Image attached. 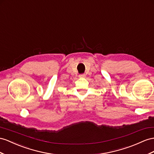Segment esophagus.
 Returning a JSON list of instances; mask_svg holds the SVG:
<instances>
[{
    "mask_svg": "<svg viewBox=\"0 0 154 154\" xmlns=\"http://www.w3.org/2000/svg\"><path fill=\"white\" fill-rule=\"evenodd\" d=\"M86 77V75L85 74H83V73H82V74H80L79 75V77Z\"/></svg>",
    "mask_w": 154,
    "mask_h": 154,
    "instance_id": "esophagus-1",
    "label": "esophagus"
}]
</instances>
